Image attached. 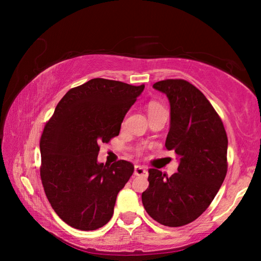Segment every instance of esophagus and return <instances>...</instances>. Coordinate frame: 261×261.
Wrapping results in <instances>:
<instances>
[{
    "instance_id": "1",
    "label": "esophagus",
    "mask_w": 261,
    "mask_h": 261,
    "mask_svg": "<svg viewBox=\"0 0 261 261\" xmlns=\"http://www.w3.org/2000/svg\"><path fill=\"white\" fill-rule=\"evenodd\" d=\"M135 175L136 176L147 175V169L143 166H135Z\"/></svg>"
}]
</instances>
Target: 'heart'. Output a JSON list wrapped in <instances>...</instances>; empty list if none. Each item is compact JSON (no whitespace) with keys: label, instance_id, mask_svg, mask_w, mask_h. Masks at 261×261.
Here are the masks:
<instances>
[{"label":"heart","instance_id":"1","mask_svg":"<svg viewBox=\"0 0 261 261\" xmlns=\"http://www.w3.org/2000/svg\"><path fill=\"white\" fill-rule=\"evenodd\" d=\"M163 110H166L165 107H163V106L160 105L159 102H156V101H151V102L147 105L148 116H151V115H153V114L163 112Z\"/></svg>","mask_w":261,"mask_h":261}]
</instances>
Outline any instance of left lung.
Masks as SVG:
<instances>
[{
	"label": "left lung",
	"mask_w": 261,
	"mask_h": 261,
	"mask_svg": "<svg viewBox=\"0 0 261 261\" xmlns=\"http://www.w3.org/2000/svg\"><path fill=\"white\" fill-rule=\"evenodd\" d=\"M153 87L169 99L166 148L175 151L179 166L170 177L155 168L148 169L149 185L141 201L156 222L182 227L204 213L222 185L228 170V137L219 114L191 83L166 79Z\"/></svg>",
	"instance_id": "8db88e82"
}]
</instances>
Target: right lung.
<instances>
[{"mask_svg":"<svg viewBox=\"0 0 261 261\" xmlns=\"http://www.w3.org/2000/svg\"><path fill=\"white\" fill-rule=\"evenodd\" d=\"M145 85L94 78L67 92L40 139V177L53 210L70 227L95 230L112 219L131 162L98 163L101 143L118 136Z\"/></svg>","mask_w":261,"mask_h":261,"instance_id":"right-lung-1","label":"right lung"}]
</instances>
